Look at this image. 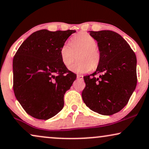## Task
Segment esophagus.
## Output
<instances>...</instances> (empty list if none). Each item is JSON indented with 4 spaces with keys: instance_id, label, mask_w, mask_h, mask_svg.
<instances>
[{
    "instance_id": "obj_1",
    "label": "esophagus",
    "mask_w": 149,
    "mask_h": 149,
    "mask_svg": "<svg viewBox=\"0 0 149 149\" xmlns=\"http://www.w3.org/2000/svg\"><path fill=\"white\" fill-rule=\"evenodd\" d=\"M77 79H81V80H82V79H83V76H82V75H80V74H77Z\"/></svg>"
}]
</instances>
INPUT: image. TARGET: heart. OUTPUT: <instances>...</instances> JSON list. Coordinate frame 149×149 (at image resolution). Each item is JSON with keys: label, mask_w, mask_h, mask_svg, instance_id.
<instances>
[{"label": "heart", "mask_w": 149, "mask_h": 149, "mask_svg": "<svg viewBox=\"0 0 149 149\" xmlns=\"http://www.w3.org/2000/svg\"><path fill=\"white\" fill-rule=\"evenodd\" d=\"M78 62L70 67V70L78 73L88 72L95 69L101 61V52L97 47V41L90 34L79 32L73 36L70 43L62 45L60 49L61 60L64 66L69 67L76 59Z\"/></svg>", "instance_id": "heart-1"}]
</instances>
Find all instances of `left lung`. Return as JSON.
<instances>
[{"mask_svg":"<svg viewBox=\"0 0 149 149\" xmlns=\"http://www.w3.org/2000/svg\"><path fill=\"white\" fill-rule=\"evenodd\" d=\"M97 40L101 61L95 72L83 77V102L91 111L112 115L127 104L137 84L136 56L121 35L111 30L89 31ZM99 74L97 77L95 75Z\"/></svg>","mask_w":149,"mask_h":149,"instance_id":"1","label":"left lung"}]
</instances>
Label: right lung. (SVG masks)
I'll return each instance as SVG.
<instances>
[{
  "label": "right lung",
  "mask_w": 149,
  "mask_h": 149,
  "mask_svg": "<svg viewBox=\"0 0 149 149\" xmlns=\"http://www.w3.org/2000/svg\"><path fill=\"white\" fill-rule=\"evenodd\" d=\"M74 30H40L24 40L13 60V88L28 115L47 120L64 104V95L77 78L64 66L60 49Z\"/></svg>",
  "instance_id": "1"
}]
</instances>
